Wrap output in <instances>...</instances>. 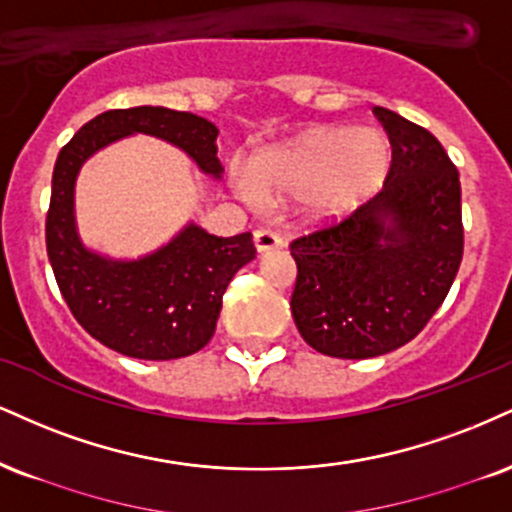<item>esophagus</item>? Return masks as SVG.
<instances>
[{"label":"esophagus","mask_w":512,"mask_h":512,"mask_svg":"<svg viewBox=\"0 0 512 512\" xmlns=\"http://www.w3.org/2000/svg\"><path fill=\"white\" fill-rule=\"evenodd\" d=\"M252 238H255V248L257 252H269V250H279L283 245V240L279 233L269 231V229H257L252 233Z\"/></svg>","instance_id":"esophagus-1"}]
</instances>
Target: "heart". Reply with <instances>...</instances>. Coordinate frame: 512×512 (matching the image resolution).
<instances>
[{"label": "heart", "mask_w": 512, "mask_h": 512, "mask_svg": "<svg viewBox=\"0 0 512 512\" xmlns=\"http://www.w3.org/2000/svg\"><path fill=\"white\" fill-rule=\"evenodd\" d=\"M391 166V143L377 128L315 126L267 147L245 169L243 197H300L312 219H338L369 200Z\"/></svg>", "instance_id": "b5f03b06"}]
</instances>
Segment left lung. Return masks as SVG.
Wrapping results in <instances>:
<instances>
[{
  "label": "left lung",
  "instance_id": "left-lung-1",
  "mask_svg": "<svg viewBox=\"0 0 512 512\" xmlns=\"http://www.w3.org/2000/svg\"><path fill=\"white\" fill-rule=\"evenodd\" d=\"M384 188L336 224L291 243L298 279L291 312L317 353L365 360L391 353L427 326L463 260L460 178L439 140L384 107Z\"/></svg>",
  "mask_w": 512,
  "mask_h": 512
}]
</instances>
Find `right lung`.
Masks as SVG:
<instances>
[{"mask_svg":"<svg viewBox=\"0 0 512 512\" xmlns=\"http://www.w3.org/2000/svg\"><path fill=\"white\" fill-rule=\"evenodd\" d=\"M133 133L176 145L202 174L221 178L217 126L166 107L112 109L85 123L61 147L52 174L47 257L66 305L102 346L138 360H176L205 348L217 329L221 298L233 274L255 260L252 233L219 238L188 224L140 260H112L78 238L76 176L85 159Z\"/></svg>","mask_w":512,"mask_h":512,"instance_id":"1","label":"right lung"}]
</instances>
